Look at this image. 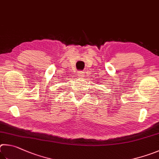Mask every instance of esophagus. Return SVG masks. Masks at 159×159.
<instances>
[{"instance_id": "obj_1", "label": "esophagus", "mask_w": 159, "mask_h": 159, "mask_svg": "<svg viewBox=\"0 0 159 159\" xmlns=\"http://www.w3.org/2000/svg\"><path fill=\"white\" fill-rule=\"evenodd\" d=\"M77 76L79 77V78H83V77H84V72H80L79 73H78Z\"/></svg>"}]
</instances>
